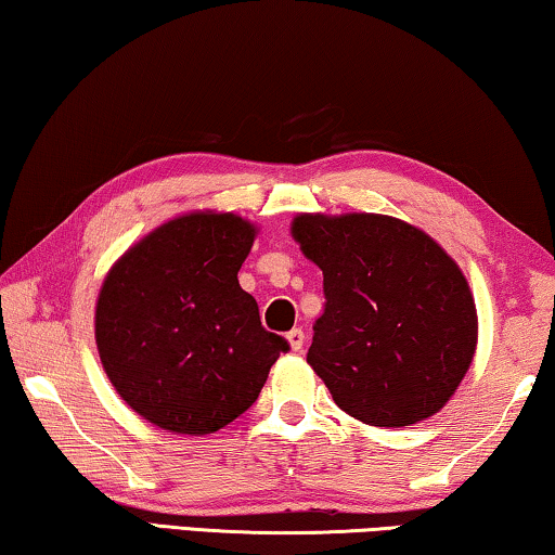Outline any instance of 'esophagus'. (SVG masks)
Masks as SVG:
<instances>
[{
	"label": "esophagus",
	"mask_w": 555,
	"mask_h": 555,
	"mask_svg": "<svg viewBox=\"0 0 555 555\" xmlns=\"http://www.w3.org/2000/svg\"><path fill=\"white\" fill-rule=\"evenodd\" d=\"M304 331L301 328H292L286 334V341H288V346H292V351H301L304 349Z\"/></svg>",
	"instance_id": "1"
}]
</instances>
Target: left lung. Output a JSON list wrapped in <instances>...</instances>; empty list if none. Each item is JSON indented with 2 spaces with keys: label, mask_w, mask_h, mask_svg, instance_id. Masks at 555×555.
<instances>
[{
  "label": "left lung",
  "mask_w": 555,
  "mask_h": 555,
  "mask_svg": "<svg viewBox=\"0 0 555 555\" xmlns=\"http://www.w3.org/2000/svg\"><path fill=\"white\" fill-rule=\"evenodd\" d=\"M292 236L324 271V313L306 361L336 406L371 426L418 424L474 361L478 319L459 263L384 214H299Z\"/></svg>",
  "instance_id": "left-lung-1"
}]
</instances>
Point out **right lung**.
<instances>
[{"label": "right lung", "mask_w": 555, "mask_h": 555, "mask_svg": "<svg viewBox=\"0 0 555 555\" xmlns=\"http://www.w3.org/2000/svg\"><path fill=\"white\" fill-rule=\"evenodd\" d=\"M256 229L236 214L171 219L114 263L96 299V349L112 386L149 424L204 436L259 399L288 351L238 286Z\"/></svg>", "instance_id": "obj_1"}]
</instances>
